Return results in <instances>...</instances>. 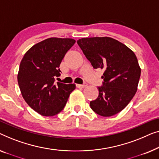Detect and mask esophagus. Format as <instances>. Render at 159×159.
Here are the masks:
<instances>
[{
    "mask_svg": "<svg viewBox=\"0 0 159 159\" xmlns=\"http://www.w3.org/2000/svg\"><path fill=\"white\" fill-rule=\"evenodd\" d=\"M76 86L78 88H85V87L87 86L86 83H84V84H76Z\"/></svg>",
    "mask_w": 159,
    "mask_h": 159,
    "instance_id": "obj_1",
    "label": "esophagus"
}]
</instances>
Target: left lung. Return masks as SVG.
<instances>
[{
  "label": "left lung",
  "mask_w": 159,
  "mask_h": 159,
  "mask_svg": "<svg viewBox=\"0 0 159 159\" xmlns=\"http://www.w3.org/2000/svg\"><path fill=\"white\" fill-rule=\"evenodd\" d=\"M77 43L93 68L104 70L99 97L90 102L91 108L103 117L119 113L137 91L141 70L135 53L111 37L82 38Z\"/></svg>",
  "instance_id": "1"
}]
</instances>
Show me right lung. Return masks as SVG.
Here are the masks:
<instances>
[{
    "instance_id": "right-lung-1",
    "label": "right lung",
    "mask_w": 159,
    "mask_h": 159,
    "mask_svg": "<svg viewBox=\"0 0 159 159\" xmlns=\"http://www.w3.org/2000/svg\"><path fill=\"white\" fill-rule=\"evenodd\" d=\"M75 40L52 37L39 42L25 53L20 63L18 84L22 97L41 115L54 116L66 106L74 84L55 82L59 67Z\"/></svg>"
}]
</instances>
